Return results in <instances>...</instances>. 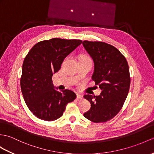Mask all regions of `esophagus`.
<instances>
[{"label": "esophagus", "instance_id": "1", "mask_svg": "<svg viewBox=\"0 0 154 154\" xmlns=\"http://www.w3.org/2000/svg\"><path fill=\"white\" fill-rule=\"evenodd\" d=\"M82 98H83V96H82L81 94L77 93V100H81Z\"/></svg>", "mask_w": 154, "mask_h": 154}]
</instances>
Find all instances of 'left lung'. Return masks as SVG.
Instances as JSON below:
<instances>
[{"label":"left lung","mask_w":154,"mask_h":154,"mask_svg":"<svg viewBox=\"0 0 154 154\" xmlns=\"http://www.w3.org/2000/svg\"><path fill=\"white\" fill-rule=\"evenodd\" d=\"M83 45L94 62L92 79L102 90L99 96L86 94L91 109L85 117L94 123L106 122L122 108L130 87L129 68L119 50L103 42L84 41Z\"/></svg>","instance_id":"obj_1"}]
</instances>
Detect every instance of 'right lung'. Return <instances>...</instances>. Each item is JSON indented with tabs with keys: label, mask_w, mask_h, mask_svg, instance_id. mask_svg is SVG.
<instances>
[{
	"label": "right lung",
	"mask_w": 154,
	"mask_h": 154,
	"mask_svg": "<svg viewBox=\"0 0 154 154\" xmlns=\"http://www.w3.org/2000/svg\"><path fill=\"white\" fill-rule=\"evenodd\" d=\"M82 41L54 38L35 45L24 59L20 80L21 92L28 108L42 120L52 121L62 117L68 103L76 98L70 90L58 91L52 77L63 60Z\"/></svg>",
	"instance_id": "add662e5"
}]
</instances>
